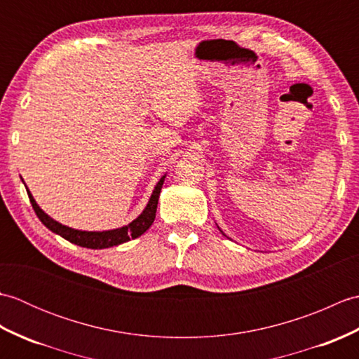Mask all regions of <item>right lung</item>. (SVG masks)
Instances as JSON below:
<instances>
[{"label": "right lung", "mask_w": 359, "mask_h": 359, "mask_svg": "<svg viewBox=\"0 0 359 359\" xmlns=\"http://www.w3.org/2000/svg\"><path fill=\"white\" fill-rule=\"evenodd\" d=\"M163 180H165V175L158 180V184L156 185L154 191H152V194H151V199L147 205V208L143 210V212L139 217L133 220L131 224H128L126 226H121V228H117V230H109V231H80V230H74V228H69V226H65L62 224H58L57 220L49 217L40 207H38L32 194L29 193V189H27V196H29L30 203H32L35 215L46 226L49 228L50 231L60 234L66 241L75 243V245L93 248V250H102V248L116 247L123 242L139 238V236H142L144 231L148 230L156 219L158 196H160V191H162Z\"/></svg>", "instance_id": "1"}]
</instances>
